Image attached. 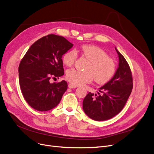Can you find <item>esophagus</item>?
Segmentation results:
<instances>
[{
	"instance_id": "1",
	"label": "esophagus",
	"mask_w": 154,
	"mask_h": 154,
	"mask_svg": "<svg viewBox=\"0 0 154 154\" xmlns=\"http://www.w3.org/2000/svg\"><path fill=\"white\" fill-rule=\"evenodd\" d=\"M68 86H69V87L70 88H75L77 87V85H74V84H72V83L69 84V85H68Z\"/></svg>"
}]
</instances>
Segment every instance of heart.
<instances>
[{"mask_svg": "<svg viewBox=\"0 0 154 154\" xmlns=\"http://www.w3.org/2000/svg\"><path fill=\"white\" fill-rule=\"evenodd\" d=\"M82 55L90 62L85 71L71 69L67 71L66 79L75 85H82L95 80L97 83L105 84L113 77L116 72L115 61L110 58L102 48L91 45H85L80 49ZM77 58L75 50H69L63 55L62 60L67 67L74 65Z\"/></svg>", "mask_w": 154, "mask_h": 154, "instance_id": "obj_1", "label": "heart"}]
</instances>
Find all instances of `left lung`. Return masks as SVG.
<instances>
[{
  "mask_svg": "<svg viewBox=\"0 0 154 154\" xmlns=\"http://www.w3.org/2000/svg\"><path fill=\"white\" fill-rule=\"evenodd\" d=\"M119 55V67L112 79L99 88L97 94L89 92L83 100V110L88 117L96 121L114 117L123 109L133 88L129 65L116 48Z\"/></svg>",
  "mask_w": 154,
  "mask_h": 154,
  "instance_id": "obj_1",
  "label": "left lung"
}]
</instances>
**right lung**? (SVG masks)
Returning a JSON list of instances; mask_svg holds the SVG:
<instances>
[{
  "instance_id": "right-lung-1",
  "label": "right lung",
  "mask_w": 154,
  "mask_h": 154,
  "mask_svg": "<svg viewBox=\"0 0 154 154\" xmlns=\"http://www.w3.org/2000/svg\"><path fill=\"white\" fill-rule=\"evenodd\" d=\"M72 47L63 37L49 34L37 40L23 56L19 66V84L32 108L44 112L59 103L67 83L62 80L51 84L50 79L64 74L62 55Z\"/></svg>"
}]
</instances>
